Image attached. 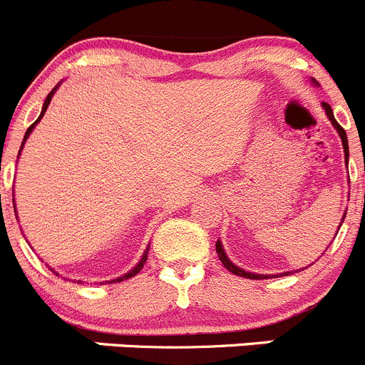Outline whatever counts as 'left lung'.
<instances>
[{
	"mask_svg": "<svg viewBox=\"0 0 365 365\" xmlns=\"http://www.w3.org/2000/svg\"><path fill=\"white\" fill-rule=\"evenodd\" d=\"M312 83H313V85H315V86H319V83H317L315 79H312ZM322 108H324V112H326L327 119H329V121H331V125H333V128H335L336 132H339L340 139H342V146H344V160H346V166H347V165H349V146H347V135H346V130H344L342 126H340L339 123H336L335 115H333V110H331V106L327 105V103H322ZM344 219H346V212H344L342 222H344ZM342 222H340V226H342ZM339 230H340V228H339ZM336 233H339V232H336ZM215 250H217V255H219L220 262H222V266L226 267V269H228V272H232L233 275L244 277V279L260 280V279H269V277H273V279H275V277H286V275H289V273H293V272H284V273H279V275H260V273L246 272V269H242V267H239V266H237V264H233L232 260L228 259V255H226V252H224V246H222V242H220V240H217V242H215Z\"/></svg>",
	"mask_w": 365,
	"mask_h": 365,
	"instance_id": "left-lung-1",
	"label": "left lung"
}]
</instances>
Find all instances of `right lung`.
Listing matches in <instances>:
<instances>
[{
  "label": "right lung",
  "mask_w": 365,
  "mask_h": 365,
  "mask_svg": "<svg viewBox=\"0 0 365 365\" xmlns=\"http://www.w3.org/2000/svg\"><path fill=\"white\" fill-rule=\"evenodd\" d=\"M59 88V85L58 86H53L52 88V92L48 93V96H46V99H45V103H43V108H41V113H39V117L38 119H36L34 123H32V125L29 126V130H26V133H25V137H23V143H21V148H19V153H18V157L21 155V150H23V146H25V141L26 139H29V135L32 132H34V128H36V125H38L39 121H41L43 119V115H45V112H46V108H48V105H50V101H52V98H53V93H56V90ZM14 212H16V208H14ZM148 250L150 248H146L145 250V253H143V257H141V260H139V262L135 264V266L132 267V269H130L128 273H125V275H121V277H117V279H113V280H110V282H121V280H126V279H130V277H133V275H137V273L141 272L143 269V266H145V262H146V259H148ZM50 269H52V267H50ZM53 272V269H52ZM56 273V272H53ZM56 275H59V273H56ZM79 282H81V280H79Z\"/></svg>",
  "instance_id": "add662e5"
}]
</instances>
